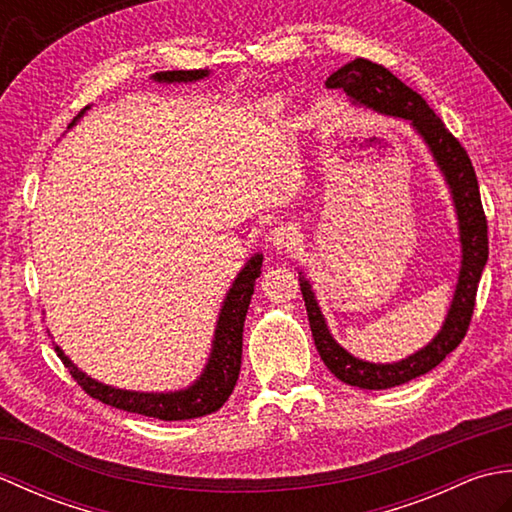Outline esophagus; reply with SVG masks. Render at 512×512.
<instances>
[{
    "instance_id": "obj_1",
    "label": "esophagus",
    "mask_w": 512,
    "mask_h": 512,
    "mask_svg": "<svg viewBox=\"0 0 512 512\" xmlns=\"http://www.w3.org/2000/svg\"><path fill=\"white\" fill-rule=\"evenodd\" d=\"M270 246L277 248V250H292L299 244V233L295 226L290 224H281L277 226L273 233H270Z\"/></svg>"
}]
</instances>
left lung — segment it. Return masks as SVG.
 <instances>
[{"instance_id":"1","label":"left lung","mask_w":512,"mask_h":512,"mask_svg":"<svg viewBox=\"0 0 512 512\" xmlns=\"http://www.w3.org/2000/svg\"><path fill=\"white\" fill-rule=\"evenodd\" d=\"M325 85L330 90H343L354 105L409 121V125L424 140V145L429 147L433 160H436L444 180H447L455 215H458L462 266L447 319H444L442 330L433 336L429 345H424L422 350L402 358L398 363H367L336 343L328 323L323 319L310 281L299 273V286L303 301H306L314 345H317L325 367L336 378L343 380L345 385L361 389H387L431 372L466 336L475 308L477 286H480L482 270L488 259L486 215L469 154L418 92L407 88L398 76L391 74L383 65L367 59L345 63L343 68L328 76Z\"/></svg>"}]
</instances>
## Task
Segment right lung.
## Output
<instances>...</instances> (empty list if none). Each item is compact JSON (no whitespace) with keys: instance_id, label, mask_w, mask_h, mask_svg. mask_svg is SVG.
<instances>
[{"instance_id":"obj_1","label":"right lung","mask_w":512,"mask_h":512,"mask_svg":"<svg viewBox=\"0 0 512 512\" xmlns=\"http://www.w3.org/2000/svg\"><path fill=\"white\" fill-rule=\"evenodd\" d=\"M209 76V70H171V72H156L154 81L158 83H193ZM90 110V107H85ZM83 110V112H85ZM81 112V114H83ZM79 114V116H81ZM264 255H253L246 266L239 270L231 290L226 292L222 303L220 319L215 325L213 347L209 363L204 365L200 378L193 385L180 391H165V394H147V391H129L116 389L112 385H103L99 380L90 378L81 372L68 356L63 354L57 345L59 358L63 365L70 369L72 378L83 387L88 396L105 402V405L123 409L129 413H140L147 418L158 420H191L202 418L206 413L220 409L228 396L233 394V387L239 376V365H242V336H244V321L248 312L250 297L255 290V279L262 275Z\"/></svg>"}]
</instances>
